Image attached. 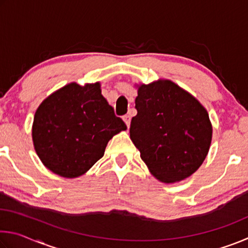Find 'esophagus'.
Instances as JSON below:
<instances>
[{"label": "esophagus", "mask_w": 248, "mask_h": 248, "mask_svg": "<svg viewBox=\"0 0 248 248\" xmlns=\"http://www.w3.org/2000/svg\"><path fill=\"white\" fill-rule=\"evenodd\" d=\"M123 119H124V124H127V127L129 128V127H130V123H131V116L125 115V116L123 117Z\"/></svg>", "instance_id": "esophagus-1"}]
</instances>
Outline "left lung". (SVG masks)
Instances as JSON below:
<instances>
[{"instance_id":"obj_1","label":"left lung","mask_w":248,"mask_h":248,"mask_svg":"<svg viewBox=\"0 0 248 248\" xmlns=\"http://www.w3.org/2000/svg\"><path fill=\"white\" fill-rule=\"evenodd\" d=\"M130 139L159 182L178 183L202 164L212 140L207 109L170 79L140 84Z\"/></svg>"}]
</instances>
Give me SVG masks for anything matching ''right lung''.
Returning <instances> with one entry per match:
<instances>
[{"mask_svg":"<svg viewBox=\"0 0 248 248\" xmlns=\"http://www.w3.org/2000/svg\"><path fill=\"white\" fill-rule=\"evenodd\" d=\"M127 130L102 95L100 83H70L49 95L33 117V148L43 164L65 178L85 174L108 141Z\"/></svg>","mask_w":248,"mask_h":248,"instance_id":"add662e5","label":"right lung"}]
</instances>
